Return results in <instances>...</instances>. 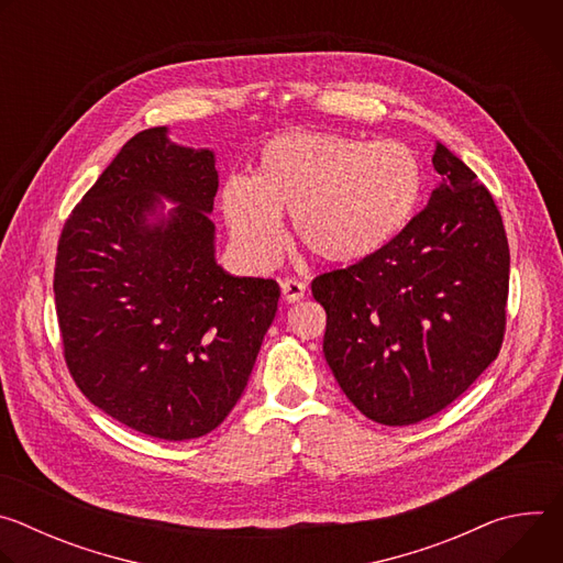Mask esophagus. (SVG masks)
<instances>
[{
    "label": "esophagus",
    "mask_w": 563,
    "mask_h": 563,
    "mask_svg": "<svg viewBox=\"0 0 563 563\" xmlns=\"http://www.w3.org/2000/svg\"><path fill=\"white\" fill-rule=\"evenodd\" d=\"M280 289H283V298L287 302H296V300H300L305 296L307 285L302 280H298V278H285L280 283Z\"/></svg>",
    "instance_id": "34e87169"
}]
</instances>
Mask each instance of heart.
Instances as JSON below:
<instances>
[{"instance_id": "obj_1", "label": "heart", "mask_w": 563, "mask_h": 563, "mask_svg": "<svg viewBox=\"0 0 563 563\" xmlns=\"http://www.w3.org/2000/svg\"><path fill=\"white\" fill-rule=\"evenodd\" d=\"M423 169L398 140L291 133L267 142L254 176H233L220 209L235 247L258 265L276 261L280 216L291 213L298 243L325 263H358L404 231L421 200Z\"/></svg>"}]
</instances>
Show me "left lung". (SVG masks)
<instances>
[{
    "instance_id": "1",
    "label": "left lung",
    "mask_w": 563,
    "mask_h": 563,
    "mask_svg": "<svg viewBox=\"0 0 563 563\" xmlns=\"http://www.w3.org/2000/svg\"><path fill=\"white\" fill-rule=\"evenodd\" d=\"M443 183L378 254L313 278L323 352L372 421L412 426L456 400L499 356L510 250L493 194L441 142Z\"/></svg>"
}]
</instances>
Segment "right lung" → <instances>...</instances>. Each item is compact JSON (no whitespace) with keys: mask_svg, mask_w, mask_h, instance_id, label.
<instances>
[{"mask_svg":"<svg viewBox=\"0 0 563 563\" xmlns=\"http://www.w3.org/2000/svg\"><path fill=\"white\" fill-rule=\"evenodd\" d=\"M216 191L213 153L153 126L120 148L57 243L66 367L93 406L153 439H196L227 419L278 309L276 280L216 265ZM157 195L181 205L148 225Z\"/></svg>","mask_w":563,"mask_h":563,"instance_id":"1","label":"right lung"}]
</instances>
